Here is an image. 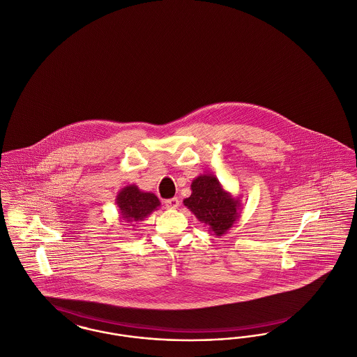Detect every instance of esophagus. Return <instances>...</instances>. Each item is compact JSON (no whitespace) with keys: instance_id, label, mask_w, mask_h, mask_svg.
Instances as JSON below:
<instances>
[{"instance_id":"1","label":"esophagus","mask_w":357,"mask_h":357,"mask_svg":"<svg viewBox=\"0 0 357 357\" xmlns=\"http://www.w3.org/2000/svg\"><path fill=\"white\" fill-rule=\"evenodd\" d=\"M165 204H166L167 208L175 210V208H178V206H179V199H178V198H171V199L165 201Z\"/></svg>"}]
</instances>
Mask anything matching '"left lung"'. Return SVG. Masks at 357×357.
<instances>
[{
  "label": "left lung",
  "mask_w": 357,
  "mask_h": 357,
  "mask_svg": "<svg viewBox=\"0 0 357 357\" xmlns=\"http://www.w3.org/2000/svg\"><path fill=\"white\" fill-rule=\"evenodd\" d=\"M183 204L215 237L226 234L241 217L239 198L226 191L213 174H201L192 181L191 195Z\"/></svg>",
  "instance_id": "obj_1"
}]
</instances>
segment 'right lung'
I'll return each mask as SVG.
<instances>
[{"instance_id":"right-lung-1","label":"right lung","mask_w":357,"mask_h":357,"mask_svg":"<svg viewBox=\"0 0 357 357\" xmlns=\"http://www.w3.org/2000/svg\"><path fill=\"white\" fill-rule=\"evenodd\" d=\"M116 204L119 207L120 222L135 226V223L144 221V218L158 210L160 202L153 192L142 191L136 185H128L118 192Z\"/></svg>"}]
</instances>
